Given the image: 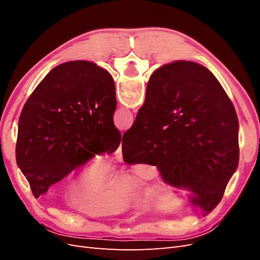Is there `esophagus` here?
I'll return each mask as SVG.
<instances>
[{
	"label": "esophagus",
	"mask_w": 260,
	"mask_h": 260,
	"mask_svg": "<svg viewBox=\"0 0 260 260\" xmlns=\"http://www.w3.org/2000/svg\"><path fill=\"white\" fill-rule=\"evenodd\" d=\"M115 158L118 162H121L122 161V152H121V144L120 146L117 148V151L115 153Z\"/></svg>",
	"instance_id": "esophagus-1"
}]
</instances>
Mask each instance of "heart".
<instances>
[{
	"label": "heart",
	"instance_id": "1",
	"mask_svg": "<svg viewBox=\"0 0 260 260\" xmlns=\"http://www.w3.org/2000/svg\"><path fill=\"white\" fill-rule=\"evenodd\" d=\"M107 175V164L102 159L93 160L70 181L67 192L74 200L82 201L79 207L89 214H115L129 203L131 190L121 181H115L102 187Z\"/></svg>",
	"mask_w": 260,
	"mask_h": 260
}]
</instances>
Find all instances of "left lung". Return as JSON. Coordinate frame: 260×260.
<instances>
[{"label": "left lung", "instance_id": "8db88e82", "mask_svg": "<svg viewBox=\"0 0 260 260\" xmlns=\"http://www.w3.org/2000/svg\"><path fill=\"white\" fill-rule=\"evenodd\" d=\"M115 83L94 62L52 69L23 106L16 161L36 199L96 155L112 154L121 136L114 124Z\"/></svg>", "mask_w": 260, "mask_h": 260}]
</instances>
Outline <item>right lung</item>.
I'll return each mask as SVG.
<instances>
[{"label":"right lung","mask_w":260,"mask_h":260,"mask_svg":"<svg viewBox=\"0 0 260 260\" xmlns=\"http://www.w3.org/2000/svg\"><path fill=\"white\" fill-rule=\"evenodd\" d=\"M121 143L125 164L156 166L165 182L193 192L192 203L208 215L238 169L239 120L217 78L179 60L152 75Z\"/></svg>","instance_id":"1"}]
</instances>
